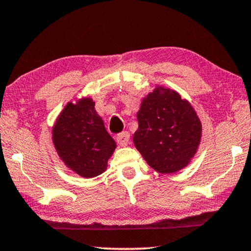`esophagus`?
<instances>
[{"label": "esophagus", "mask_w": 251, "mask_h": 251, "mask_svg": "<svg viewBox=\"0 0 251 251\" xmlns=\"http://www.w3.org/2000/svg\"><path fill=\"white\" fill-rule=\"evenodd\" d=\"M117 142L121 147H126L128 146L129 143V133L128 132H124L122 134H119V135H117Z\"/></svg>", "instance_id": "esophagus-1"}]
</instances>
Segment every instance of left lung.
<instances>
[{
    "label": "left lung",
    "instance_id": "1",
    "mask_svg": "<svg viewBox=\"0 0 251 251\" xmlns=\"http://www.w3.org/2000/svg\"><path fill=\"white\" fill-rule=\"evenodd\" d=\"M136 117L134 146L151 168L172 174L190 164L199 149L202 124L186 99L156 84L141 101Z\"/></svg>",
    "mask_w": 251,
    "mask_h": 251
}]
</instances>
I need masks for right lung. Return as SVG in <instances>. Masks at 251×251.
<instances>
[{
  "label": "right lung",
  "mask_w": 251,
  "mask_h": 251,
  "mask_svg": "<svg viewBox=\"0 0 251 251\" xmlns=\"http://www.w3.org/2000/svg\"><path fill=\"white\" fill-rule=\"evenodd\" d=\"M52 142L66 167L84 178L102 174L117 148L90 97L65 105L52 126Z\"/></svg>",
  "instance_id": "add662e5"
}]
</instances>
